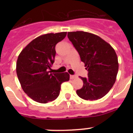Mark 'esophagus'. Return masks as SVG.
I'll return each mask as SVG.
<instances>
[{"label": "esophagus", "mask_w": 133, "mask_h": 133, "mask_svg": "<svg viewBox=\"0 0 133 133\" xmlns=\"http://www.w3.org/2000/svg\"><path fill=\"white\" fill-rule=\"evenodd\" d=\"M70 77L71 79H74L76 78V76H75V75H70Z\"/></svg>", "instance_id": "esophagus-1"}]
</instances>
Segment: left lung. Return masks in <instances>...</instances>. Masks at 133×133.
<instances>
[{
	"mask_svg": "<svg viewBox=\"0 0 133 133\" xmlns=\"http://www.w3.org/2000/svg\"><path fill=\"white\" fill-rule=\"evenodd\" d=\"M68 37L79 52L88 78L81 77L83 85L77 94L85 100H97L107 94L117 75V56L109 43L95 34L83 31L68 33Z\"/></svg>",
	"mask_w": 133,
	"mask_h": 133,
	"instance_id": "8db88e82",
	"label": "left lung"
}]
</instances>
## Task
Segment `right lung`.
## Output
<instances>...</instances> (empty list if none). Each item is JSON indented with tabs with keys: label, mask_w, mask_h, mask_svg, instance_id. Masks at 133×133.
Wrapping results in <instances>:
<instances>
[{
	"label": "right lung",
	"mask_w": 133,
	"mask_h": 133,
	"mask_svg": "<svg viewBox=\"0 0 133 133\" xmlns=\"http://www.w3.org/2000/svg\"><path fill=\"white\" fill-rule=\"evenodd\" d=\"M67 32L50 33L34 38L22 50L16 62V74L22 88L34 101L46 103L59 95L61 85L69 81L68 72L52 73L55 46Z\"/></svg>",
	"instance_id": "obj_1"
}]
</instances>
